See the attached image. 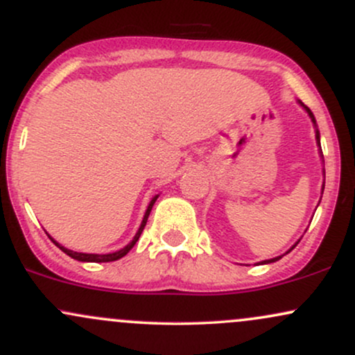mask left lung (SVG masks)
<instances>
[{
    "instance_id": "left-lung-1",
    "label": "left lung",
    "mask_w": 355,
    "mask_h": 355,
    "mask_svg": "<svg viewBox=\"0 0 355 355\" xmlns=\"http://www.w3.org/2000/svg\"><path fill=\"white\" fill-rule=\"evenodd\" d=\"M302 107L305 108V110H307V113H309V116H311L312 118V121H313V123H315V118H313V115H312V112H311V110H309L307 107H305V105L302 103ZM315 138H317V141H319V145H320V140H319V130H317V132H315ZM322 190H324V189H322ZM295 247V245H294ZM294 247H292V248H294ZM279 259H282V257H275V259H270V260H263V262L262 263H270V262H275V260H279Z\"/></svg>"
}]
</instances>
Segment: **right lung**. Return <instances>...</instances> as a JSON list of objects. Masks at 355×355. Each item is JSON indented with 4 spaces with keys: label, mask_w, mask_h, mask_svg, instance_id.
I'll list each match as a JSON object with an SVG mask.
<instances>
[{
    "label": "right lung",
    "mask_w": 355,
    "mask_h": 355,
    "mask_svg": "<svg viewBox=\"0 0 355 355\" xmlns=\"http://www.w3.org/2000/svg\"><path fill=\"white\" fill-rule=\"evenodd\" d=\"M157 198H158V195H157V197L153 198L152 202H150L148 209H146V211H145L144 222H141L140 229H138L137 235H135V237H133L132 242H130L128 245H126V247L121 248V250H118V252H113V254H105V255H98V254H81V252H73V250H68V248L61 247L58 242H55V240H53L51 237H50V239H51V242L55 243V245L60 248V250H63L64 254H67V255H70L71 259H75V260H80V262H113V260H118V259H121V257H125L126 254H128V252L132 250V247L135 245V243L138 242V239H140L141 232H144V229H145V225H146V220H148V215H150V211H152V207H153V203H155V200H157Z\"/></svg>",
    "instance_id": "right-lung-1"
}]
</instances>
